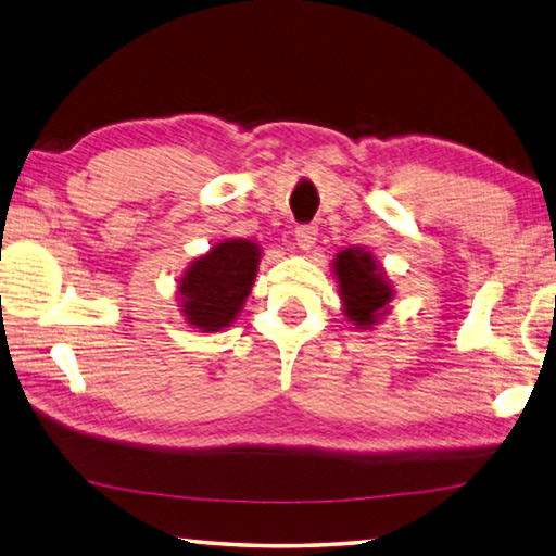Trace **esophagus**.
<instances>
[{
  "mask_svg": "<svg viewBox=\"0 0 556 556\" xmlns=\"http://www.w3.org/2000/svg\"><path fill=\"white\" fill-rule=\"evenodd\" d=\"M317 227L315 224H300V227L295 229V241H298V247L303 249V251H309L315 247V241H317Z\"/></svg>",
  "mask_w": 556,
  "mask_h": 556,
  "instance_id": "esophagus-1",
  "label": "esophagus"
}]
</instances>
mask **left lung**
Here are the masks:
<instances>
[{
	"label": "left lung",
	"instance_id": "8db88e82",
	"mask_svg": "<svg viewBox=\"0 0 556 556\" xmlns=\"http://www.w3.org/2000/svg\"><path fill=\"white\" fill-rule=\"evenodd\" d=\"M334 273L339 280V293L344 300V313L358 329L376 325L391 303L393 290L386 283L381 270L376 268L371 253L362 249H344L337 253Z\"/></svg>",
	"mask_w": 556,
	"mask_h": 556
}]
</instances>
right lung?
Instances as JSON below:
<instances>
[{"instance_id":"1","label":"right lung","mask_w":556,"mask_h":556,"mask_svg":"<svg viewBox=\"0 0 556 556\" xmlns=\"http://www.w3.org/2000/svg\"><path fill=\"white\" fill-rule=\"evenodd\" d=\"M258 258L253 241L227 239L194 261L178 288L185 319L204 332L229 327L251 293Z\"/></svg>"}]
</instances>
